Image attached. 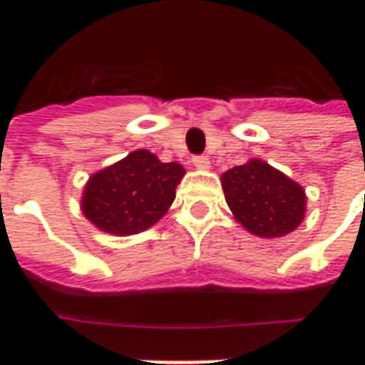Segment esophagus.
<instances>
[{
    "instance_id": "obj_1",
    "label": "esophagus",
    "mask_w": 365,
    "mask_h": 365,
    "mask_svg": "<svg viewBox=\"0 0 365 365\" xmlns=\"http://www.w3.org/2000/svg\"><path fill=\"white\" fill-rule=\"evenodd\" d=\"M191 162H193V166L197 168V170H209L211 168V162H209L207 156H193Z\"/></svg>"
}]
</instances>
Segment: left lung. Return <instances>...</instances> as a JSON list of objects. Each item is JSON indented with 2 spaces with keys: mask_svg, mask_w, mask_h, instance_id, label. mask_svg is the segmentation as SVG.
<instances>
[{
  "mask_svg": "<svg viewBox=\"0 0 365 365\" xmlns=\"http://www.w3.org/2000/svg\"><path fill=\"white\" fill-rule=\"evenodd\" d=\"M227 205L248 232L260 238H282L305 219L303 185L260 158L248 160L221 175Z\"/></svg>",
  "mask_w": 365,
  "mask_h": 365,
  "instance_id": "1",
  "label": "left lung"
}]
</instances>
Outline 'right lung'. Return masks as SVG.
I'll return each mask as SVG.
<instances>
[{"label": "right lung", "mask_w": 365, "mask_h": 365, "mask_svg": "<svg viewBox=\"0 0 365 365\" xmlns=\"http://www.w3.org/2000/svg\"><path fill=\"white\" fill-rule=\"evenodd\" d=\"M185 175L178 162H160L150 150H133L91 175L82 191V213L107 235L130 237L168 213Z\"/></svg>", "instance_id": "right-lung-1"}]
</instances>
